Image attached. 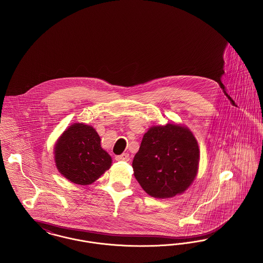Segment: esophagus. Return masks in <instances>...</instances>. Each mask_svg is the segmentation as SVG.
I'll list each match as a JSON object with an SVG mask.
<instances>
[{"mask_svg":"<svg viewBox=\"0 0 263 263\" xmlns=\"http://www.w3.org/2000/svg\"><path fill=\"white\" fill-rule=\"evenodd\" d=\"M117 161H129L130 157L128 153H123L122 155H119V156H116L115 158Z\"/></svg>","mask_w":263,"mask_h":263,"instance_id":"34e87169","label":"esophagus"}]
</instances>
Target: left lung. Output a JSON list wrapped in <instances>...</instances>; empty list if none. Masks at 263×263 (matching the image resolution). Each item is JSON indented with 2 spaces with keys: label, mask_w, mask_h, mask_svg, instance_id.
Masks as SVG:
<instances>
[{
  "label": "left lung",
  "mask_w": 263,
  "mask_h": 263,
  "mask_svg": "<svg viewBox=\"0 0 263 263\" xmlns=\"http://www.w3.org/2000/svg\"><path fill=\"white\" fill-rule=\"evenodd\" d=\"M197 140L183 126H154L145 133L132 167L142 189L166 199L183 193L197 175L200 157Z\"/></svg>",
  "instance_id": "obj_1"
}]
</instances>
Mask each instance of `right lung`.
<instances>
[{
    "label": "right lung",
    "mask_w": 263,
    "mask_h": 263,
    "mask_svg": "<svg viewBox=\"0 0 263 263\" xmlns=\"http://www.w3.org/2000/svg\"><path fill=\"white\" fill-rule=\"evenodd\" d=\"M57 167L70 182L89 185L111 166V157L101 148L91 126L76 123L63 132L54 148Z\"/></svg>",
    "instance_id": "add662e5"
}]
</instances>
